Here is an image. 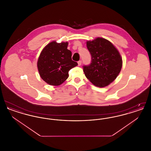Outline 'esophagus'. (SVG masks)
<instances>
[{
	"label": "esophagus",
	"instance_id": "obj_1",
	"mask_svg": "<svg viewBox=\"0 0 151 151\" xmlns=\"http://www.w3.org/2000/svg\"><path fill=\"white\" fill-rule=\"evenodd\" d=\"M78 65L79 66H80L81 65V60H79L78 62Z\"/></svg>",
	"mask_w": 151,
	"mask_h": 151
}]
</instances>
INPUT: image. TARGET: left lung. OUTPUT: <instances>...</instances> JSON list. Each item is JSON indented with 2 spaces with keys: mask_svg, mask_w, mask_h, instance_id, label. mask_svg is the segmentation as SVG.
<instances>
[{
  "mask_svg": "<svg viewBox=\"0 0 151 151\" xmlns=\"http://www.w3.org/2000/svg\"><path fill=\"white\" fill-rule=\"evenodd\" d=\"M91 54V63L83 66L86 78L95 86H108L115 80L121 70L122 59L115 46L107 40L98 37L86 42Z\"/></svg>",
  "mask_w": 151,
  "mask_h": 151,
  "instance_id": "1",
  "label": "left lung"
}]
</instances>
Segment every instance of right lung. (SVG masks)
Returning <instances> with one entry per match:
<instances>
[{
    "mask_svg": "<svg viewBox=\"0 0 151 151\" xmlns=\"http://www.w3.org/2000/svg\"><path fill=\"white\" fill-rule=\"evenodd\" d=\"M68 43L52 41L41 51L37 62L41 78L51 86L62 84L69 76L68 71L78 63L71 59L72 52L67 49Z\"/></svg>",
    "mask_w": 151,
    "mask_h": 151,
    "instance_id": "1",
    "label": "right lung"
}]
</instances>
